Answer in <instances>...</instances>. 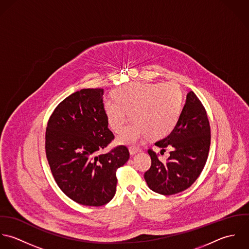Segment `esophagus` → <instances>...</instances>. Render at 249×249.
<instances>
[{"label":"esophagus","instance_id":"1","mask_svg":"<svg viewBox=\"0 0 249 249\" xmlns=\"http://www.w3.org/2000/svg\"><path fill=\"white\" fill-rule=\"evenodd\" d=\"M142 149L141 148H138V147H130L129 148V152H130V155L131 156H134V155H136L138 152H141Z\"/></svg>","mask_w":249,"mask_h":249}]
</instances>
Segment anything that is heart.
Segmentation results:
<instances>
[{"mask_svg": "<svg viewBox=\"0 0 249 249\" xmlns=\"http://www.w3.org/2000/svg\"><path fill=\"white\" fill-rule=\"evenodd\" d=\"M106 100L104 110L111 130L120 133L128 120L133 122L117 138L120 144H134L149 136L160 139L175 128L183 106V92L175 83H133L116 89Z\"/></svg>", "mask_w": 249, "mask_h": 249, "instance_id": "heart-1", "label": "heart"}]
</instances>
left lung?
<instances>
[{
	"mask_svg": "<svg viewBox=\"0 0 249 249\" xmlns=\"http://www.w3.org/2000/svg\"><path fill=\"white\" fill-rule=\"evenodd\" d=\"M211 144V129L202 103L190 91L179 120L172 132L157 142L156 146L165 151L172 147L170 156L161 162L158 155L148 150L151 167L144 173L150 189L162 196H171L190 188L202 172Z\"/></svg>",
	"mask_w": 249,
	"mask_h": 249,
	"instance_id": "1",
	"label": "left lung"
}]
</instances>
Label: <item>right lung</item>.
<instances>
[{
  "label": "right lung",
  "mask_w": 249,
  "mask_h": 249,
  "mask_svg": "<svg viewBox=\"0 0 249 249\" xmlns=\"http://www.w3.org/2000/svg\"><path fill=\"white\" fill-rule=\"evenodd\" d=\"M103 89H85L61 101L46 128L45 150L59 189L85 206H102L116 192V170L130 158L120 145L100 154L114 139L107 128Z\"/></svg>",
  "instance_id": "add662e5"
}]
</instances>
